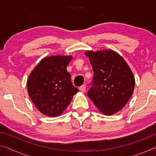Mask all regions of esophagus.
Masks as SVG:
<instances>
[{"label":"esophagus","mask_w":156,"mask_h":156,"mask_svg":"<svg viewBox=\"0 0 156 156\" xmlns=\"http://www.w3.org/2000/svg\"><path fill=\"white\" fill-rule=\"evenodd\" d=\"M79 89H80V91L81 92H83V93H84V92L86 91V86L84 85V84H83V85H82L80 88H79Z\"/></svg>","instance_id":"esophagus-1"}]
</instances>
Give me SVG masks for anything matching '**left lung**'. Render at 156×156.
<instances>
[{
	"label": "left lung",
	"instance_id": "left-lung-1",
	"mask_svg": "<svg viewBox=\"0 0 156 156\" xmlns=\"http://www.w3.org/2000/svg\"><path fill=\"white\" fill-rule=\"evenodd\" d=\"M84 54L94 73L88 97L102 114H115L125 106L133 94V72L123 58L113 50L87 51Z\"/></svg>",
	"mask_w": 156,
	"mask_h": 156
}]
</instances>
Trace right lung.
<instances>
[{"mask_svg": "<svg viewBox=\"0 0 156 156\" xmlns=\"http://www.w3.org/2000/svg\"><path fill=\"white\" fill-rule=\"evenodd\" d=\"M72 56H51L42 59L27 81L29 96L38 110L49 117L61 115L78 89L73 86L67 67Z\"/></svg>", "mask_w": 156, "mask_h": 156, "instance_id": "obj_1", "label": "right lung"}]
</instances>
